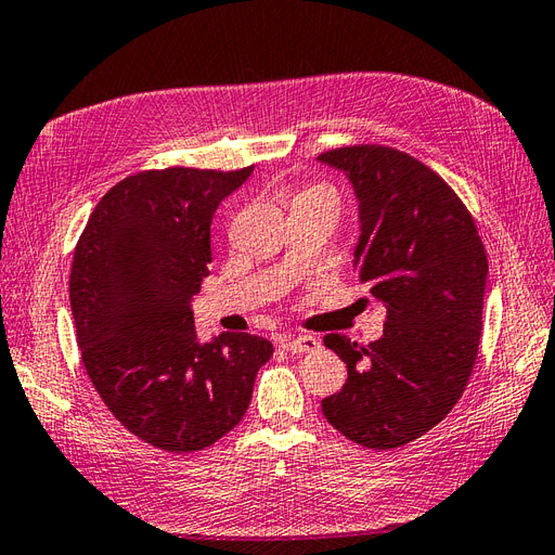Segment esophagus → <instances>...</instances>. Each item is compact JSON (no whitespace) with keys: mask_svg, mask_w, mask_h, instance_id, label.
Masks as SVG:
<instances>
[{"mask_svg":"<svg viewBox=\"0 0 555 555\" xmlns=\"http://www.w3.org/2000/svg\"><path fill=\"white\" fill-rule=\"evenodd\" d=\"M280 345L284 351H289V354H308V351L319 349V340L314 335H284Z\"/></svg>","mask_w":555,"mask_h":555,"instance_id":"obj_1","label":"esophagus"}]
</instances>
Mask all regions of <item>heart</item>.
<instances>
[{"instance_id":"obj_1","label":"heart","mask_w":555,"mask_h":555,"mask_svg":"<svg viewBox=\"0 0 555 555\" xmlns=\"http://www.w3.org/2000/svg\"><path fill=\"white\" fill-rule=\"evenodd\" d=\"M306 196H331L335 204H338V196H335V192L328 188V184H322V182H317V184H308V188L300 192L296 198H306Z\"/></svg>"}]
</instances>
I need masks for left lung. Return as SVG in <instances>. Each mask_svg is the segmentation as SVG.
<instances>
[{
	"label": "left lung",
	"instance_id": "left-lung-1",
	"mask_svg": "<svg viewBox=\"0 0 555 555\" xmlns=\"http://www.w3.org/2000/svg\"><path fill=\"white\" fill-rule=\"evenodd\" d=\"M361 208L357 278L386 306L377 343L324 345L347 363L326 422L365 449H396L438 426L463 396L481 338L489 273L473 212L430 166L391 145L326 150Z\"/></svg>",
	"mask_w": 555,
	"mask_h": 555
}]
</instances>
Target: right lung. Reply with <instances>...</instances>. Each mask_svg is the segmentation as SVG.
Instances as JSON below:
<instances>
[{
  "mask_svg": "<svg viewBox=\"0 0 555 555\" xmlns=\"http://www.w3.org/2000/svg\"><path fill=\"white\" fill-rule=\"evenodd\" d=\"M169 166L127 176L76 243L69 298L88 377L129 433L171 453L201 451L241 424L273 345L222 333L201 345L190 298L208 275L220 201L249 178Z\"/></svg>",
  "mask_w": 555,
  "mask_h": 555,
  "instance_id": "right-lung-1",
  "label": "right lung"
}]
</instances>
